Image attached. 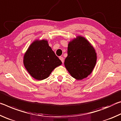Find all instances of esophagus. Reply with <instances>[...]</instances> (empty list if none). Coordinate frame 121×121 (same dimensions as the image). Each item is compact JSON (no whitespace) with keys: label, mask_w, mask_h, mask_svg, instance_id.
<instances>
[{"label":"esophagus","mask_w":121,"mask_h":121,"mask_svg":"<svg viewBox=\"0 0 121 121\" xmlns=\"http://www.w3.org/2000/svg\"><path fill=\"white\" fill-rule=\"evenodd\" d=\"M59 59H60V60L62 61V62L63 63H64V58H63V57H59Z\"/></svg>","instance_id":"obj_1"}]
</instances>
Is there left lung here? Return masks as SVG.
<instances>
[{"label": "left lung", "mask_w": 121, "mask_h": 121, "mask_svg": "<svg viewBox=\"0 0 121 121\" xmlns=\"http://www.w3.org/2000/svg\"><path fill=\"white\" fill-rule=\"evenodd\" d=\"M96 60V51L85 37L77 36L69 42L64 65L73 78L78 80L87 78L92 72Z\"/></svg>", "instance_id": "8db88e82"}]
</instances>
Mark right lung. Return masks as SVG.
<instances>
[{
	"label": "right lung",
	"instance_id": "1",
	"mask_svg": "<svg viewBox=\"0 0 121 121\" xmlns=\"http://www.w3.org/2000/svg\"><path fill=\"white\" fill-rule=\"evenodd\" d=\"M23 65L30 76L37 80L49 77L62 63L56 56L47 39H35L23 56Z\"/></svg>",
	"mask_w": 121,
	"mask_h": 121
}]
</instances>
